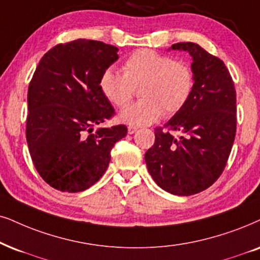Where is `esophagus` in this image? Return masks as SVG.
<instances>
[{
  "instance_id": "1",
  "label": "esophagus",
  "mask_w": 260,
  "mask_h": 260,
  "mask_svg": "<svg viewBox=\"0 0 260 260\" xmlns=\"http://www.w3.org/2000/svg\"><path fill=\"white\" fill-rule=\"evenodd\" d=\"M136 132H137V128L136 127H132V126L128 127V134H134Z\"/></svg>"
}]
</instances>
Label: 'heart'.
<instances>
[{
    "label": "heart",
    "instance_id": "heart-1",
    "mask_svg": "<svg viewBox=\"0 0 260 260\" xmlns=\"http://www.w3.org/2000/svg\"><path fill=\"white\" fill-rule=\"evenodd\" d=\"M140 85L143 100L128 104L119 113L121 122L132 127L153 123L163 113L172 116L181 111L194 90V74L189 66L144 49L127 57L123 73L108 68L100 80L103 94L116 107L129 102L134 87Z\"/></svg>",
    "mask_w": 260,
    "mask_h": 260
}]
</instances>
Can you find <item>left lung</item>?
Wrapping results in <instances>:
<instances>
[{
	"label": "left lung",
	"instance_id": "8db88e82",
	"mask_svg": "<svg viewBox=\"0 0 260 260\" xmlns=\"http://www.w3.org/2000/svg\"><path fill=\"white\" fill-rule=\"evenodd\" d=\"M170 49L192 56L194 90L181 111L154 129L145 162L160 188L187 197L209 188L224 170L235 139L236 92L223 61L200 45L176 43Z\"/></svg>",
	"mask_w": 260,
	"mask_h": 260
}]
</instances>
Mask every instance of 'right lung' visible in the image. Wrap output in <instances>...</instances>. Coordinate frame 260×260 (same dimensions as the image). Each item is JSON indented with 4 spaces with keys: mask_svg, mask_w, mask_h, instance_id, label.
Segmentation results:
<instances>
[{
    "mask_svg": "<svg viewBox=\"0 0 260 260\" xmlns=\"http://www.w3.org/2000/svg\"><path fill=\"white\" fill-rule=\"evenodd\" d=\"M119 49L91 39L57 44L36 68L28 86L26 140L48 185L62 192L90 188L103 176L110 151L126 137L124 124L98 128L114 115L100 80Z\"/></svg>",
    "mask_w": 260,
    "mask_h": 260,
    "instance_id": "1",
    "label": "right lung"
}]
</instances>
